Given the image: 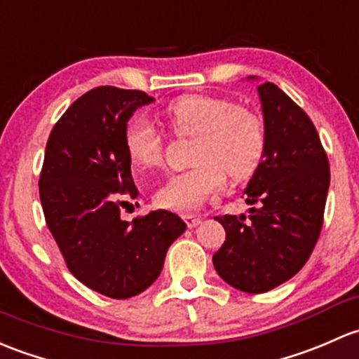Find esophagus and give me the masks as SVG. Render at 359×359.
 <instances>
[{
	"label": "esophagus",
	"instance_id": "obj_1",
	"mask_svg": "<svg viewBox=\"0 0 359 359\" xmlns=\"http://www.w3.org/2000/svg\"><path fill=\"white\" fill-rule=\"evenodd\" d=\"M184 222L187 224V227L189 229H194L198 227L199 224H201V217H196V215H184Z\"/></svg>",
	"mask_w": 359,
	"mask_h": 359
}]
</instances>
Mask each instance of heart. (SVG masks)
Here are the masks:
<instances>
[{
	"label": "heart",
	"instance_id": "heart-1",
	"mask_svg": "<svg viewBox=\"0 0 359 359\" xmlns=\"http://www.w3.org/2000/svg\"><path fill=\"white\" fill-rule=\"evenodd\" d=\"M170 129L179 137H194L191 163L194 167L172 175L154 194L160 208L198 210L211 194L230 180H244L259 167L266 148L262 116L249 108L236 107L225 97L189 94L165 110ZM130 161L142 170L163 163V135L148 120H135L126 134Z\"/></svg>",
	"mask_w": 359,
	"mask_h": 359
}]
</instances>
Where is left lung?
Segmentation results:
<instances>
[{
  "mask_svg": "<svg viewBox=\"0 0 359 359\" xmlns=\"http://www.w3.org/2000/svg\"><path fill=\"white\" fill-rule=\"evenodd\" d=\"M258 94L266 148L244 191L255 206L248 220L215 218L225 229L215 270L249 294L275 289L303 269L320 237L330 184L329 158L306 113L271 82L258 86Z\"/></svg>",
  "mask_w": 359,
  "mask_h": 359,
  "instance_id": "8db88e82",
  "label": "left lung"
}]
</instances>
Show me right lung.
<instances>
[{
    "label": "right lung",
    "mask_w": 359,
    "mask_h": 359,
    "mask_svg": "<svg viewBox=\"0 0 359 359\" xmlns=\"http://www.w3.org/2000/svg\"><path fill=\"white\" fill-rule=\"evenodd\" d=\"M142 90L100 86L72 103L53 127L39 196L44 218L77 280L113 299L137 296L163 269L170 244L187 225L156 210L120 218L137 198L126 148L127 122L153 103Z\"/></svg>",
    "instance_id": "1"
}]
</instances>
